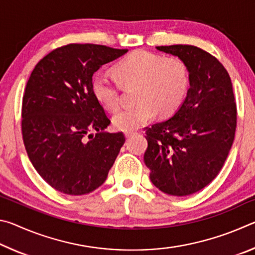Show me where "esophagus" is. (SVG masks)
I'll return each instance as SVG.
<instances>
[{
    "mask_svg": "<svg viewBox=\"0 0 255 255\" xmlns=\"http://www.w3.org/2000/svg\"><path fill=\"white\" fill-rule=\"evenodd\" d=\"M133 133H135L133 131H125V136H126L127 138H129V137H131Z\"/></svg>",
    "mask_w": 255,
    "mask_h": 255,
    "instance_id": "obj_1",
    "label": "esophagus"
}]
</instances>
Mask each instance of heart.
Returning a JSON list of instances; mask_svg holds the SVG:
<instances>
[{
  "label": "heart",
  "mask_w": 255,
  "mask_h": 255,
  "mask_svg": "<svg viewBox=\"0 0 255 255\" xmlns=\"http://www.w3.org/2000/svg\"><path fill=\"white\" fill-rule=\"evenodd\" d=\"M122 85L137 86L136 106L114 115L118 129L133 130L155 118L178 109L190 85L189 68L179 57H164L147 50H137L116 65L115 75L99 71L93 77L92 91L102 107L116 110L120 106Z\"/></svg>",
  "instance_id": "heart-1"
}]
</instances>
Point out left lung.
I'll use <instances>...</instances> for the list:
<instances>
[{"instance_id":"obj_1","label":"left lung","mask_w":255,"mask_h":255,"mask_svg":"<svg viewBox=\"0 0 255 255\" xmlns=\"http://www.w3.org/2000/svg\"><path fill=\"white\" fill-rule=\"evenodd\" d=\"M187 64L190 88L173 117L146 127L144 162L155 187L171 196L198 192L225 163L236 130L231 77L213 55L191 45L158 46Z\"/></svg>"}]
</instances>
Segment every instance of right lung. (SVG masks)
I'll use <instances>...</instances> for the list:
<instances>
[{"label":"right lung","mask_w":255,"mask_h":255,"mask_svg":"<svg viewBox=\"0 0 255 255\" xmlns=\"http://www.w3.org/2000/svg\"><path fill=\"white\" fill-rule=\"evenodd\" d=\"M127 51L70 44L46 55L29 77L21 120L24 147L36 171L59 192L81 196L100 187L125 143L123 132L105 131L110 119L94 97L92 76Z\"/></svg>","instance_id":"obj_1"}]
</instances>
